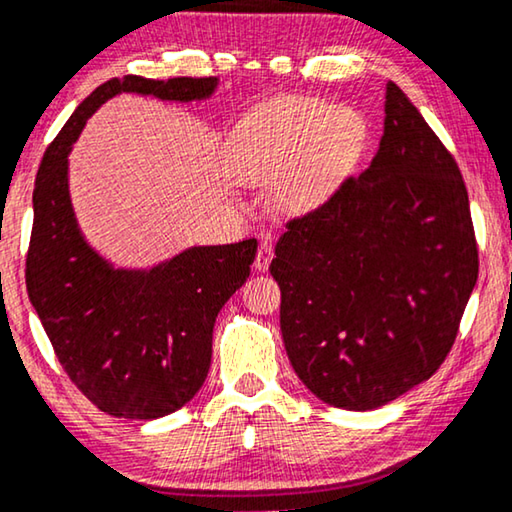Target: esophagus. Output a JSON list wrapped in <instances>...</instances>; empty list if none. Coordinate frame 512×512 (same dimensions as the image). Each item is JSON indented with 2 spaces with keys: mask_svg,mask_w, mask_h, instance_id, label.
I'll return each mask as SVG.
<instances>
[{
  "mask_svg": "<svg viewBox=\"0 0 512 512\" xmlns=\"http://www.w3.org/2000/svg\"><path fill=\"white\" fill-rule=\"evenodd\" d=\"M271 259H273V248H271V243H269V241H262V243H259V248H257V257H255V269L264 273L266 269H269Z\"/></svg>",
  "mask_w": 512,
  "mask_h": 512,
  "instance_id": "1",
  "label": "esophagus"
}]
</instances>
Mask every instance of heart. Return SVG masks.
Listing matches in <instances>:
<instances>
[{"label":"heart","instance_id":"1","mask_svg":"<svg viewBox=\"0 0 512 512\" xmlns=\"http://www.w3.org/2000/svg\"><path fill=\"white\" fill-rule=\"evenodd\" d=\"M368 121L319 98H276L236 121L223 149L225 174L239 186H266L271 211L292 216L324 200L361 156Z\"/></svg>","mask_w":512,"mask_h":512}]
</instances>
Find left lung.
Returning <instances> with one entry per match:
<instances>
[{
	"label": "left lung",
	"mask_w": 512,
	"mask_h": 512,
	"mask_svg": "<svg viewBox=\"0 0 512 512\" xmlns=\"http://www.w3.org/2000/svg\"><path fill=\"white\" fill-rule=\"evenodd\" d=\"M271 276L289 363L322 402L384 407L444 363L478 278L469 195L395 82L370 167L287 225Z\"/></svg>",
	"instance_id": "obj_1"
}]
</instances>
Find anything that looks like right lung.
<instances>
[{"mask_svg": "<svg viewBox=\"0 0 512 512\" xmlns=\"http://www.w3.org/2000/svg\"><path fill=\"white\" fill-rule=\"evenodd\" d=\"M216 89L218 78L108 80L75 108L38 167L29 301L66 375L110 416L154 421L195 398L209 375L216 317L250 276L257 239L190 246L154 266H117L82 232L68 156L91 114L114 96L193 103Z\"/></svg>", "mask_w": 512, "mask_h": 512, "instance_id": "1", "label": "right lung"}]
</instances>
